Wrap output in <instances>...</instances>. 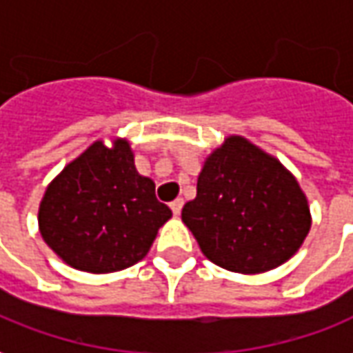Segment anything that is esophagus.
<instances>
[{
  "instance_id": "obj_1",
  "label": "esophagus",
  "mask_w": 353,
  "mask_h": 353,
  "mask_svg": "<svg viewBox=\"0 0 353 353\" xmlns=\"http://www.w3.org/2000/svg\"><path fill=\"white\" fill-rule=\"evenodd\" d=\"M170 208L174 212V216H179V214H181V208H183V199H176V201L170 204Z\"/></svg>"
}]
</instances>
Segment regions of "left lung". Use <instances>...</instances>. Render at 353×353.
<instances>
[{"instance_id":"8db88e82","label":"left lung","mask_w":353,"mask_h":353,"mask_svg":"<svg viewBox=\"0 0 353 353\" xmlns=\"http://www.w3.org/2000/svg\"><path fill=\"white\" fill-rule=\"evenodd\" d=\"M181 219L210 262L236 273H262L287 262L312 225L292 174L239 135L206 159Z\"/></svg>"}]
</instances>
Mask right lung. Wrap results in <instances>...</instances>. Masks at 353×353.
I'll return each instance as SVG.
<instances>
[{"mask_svg":"<svg viewBox=\"0 0 353 353\" xmlns=\"http://www.w3.org/2000/svg\"><path fill=\"white\" fill-rule=\"evenodd\" d=\"M172 210L154 183L137 174L130 143L95 141L51 181L39 204V233L68 265L110 273L134 265L151 248Z\"/></svg>","mask_w":353,"mask_h":353,"instance_id":"add662e5","label":"right lung"}]
</instances>
